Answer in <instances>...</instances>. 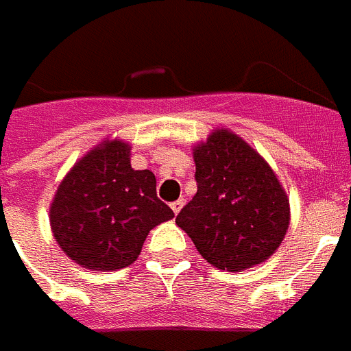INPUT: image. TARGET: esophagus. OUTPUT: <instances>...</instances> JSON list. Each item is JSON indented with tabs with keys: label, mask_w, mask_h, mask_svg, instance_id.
Segmentation results:
<instances>
[{
	"label": "esophagus",
	"mask_w": 351,
	"mask_h": 351,
	"mask_svg": "<svg viewBox=\"0 0 351 351\" xmlns=\"http://www.w3.org/2000/svg\"><path fill=\"white\" fill-rule=\"evenodd\" d=\"M183 206H185V200H183V198H180V200H176V202H171V211H173V213L178 215V213H180L181 208H183Z\"/></svg>",
	"instance_id": "esophagus-1"
}]
</instances>
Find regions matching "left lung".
I'll return each mask as SVG.
<instances>
[{"label": "left lung", "mask_w": 351, "mask_h": 351, "mask_svg": "<svg viewBox=\"0 0 351 351\" xmlns=\"http://www.w3.org/2000/svg\"><path fill=\"white\" fill-rule=\"evenodd\" d=\"M195 198L178 227L211 267L243 272L274 255L287 234L289 198L263 156L228 128L193 147Z\"/></svg>", "instance_id": "left-lung-1"}]
</instances>
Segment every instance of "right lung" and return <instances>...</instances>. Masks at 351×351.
I'll return each instance as SVG.
<instances>
[{"label": "right lung", "instance_id": "obj_1", "mask_svg": "<svg viewBox=\"0 0 351 351\" xmlns=\"http://www.w3.org/2000/svg\"><path fill=\"white\" fill-rule=\"evenodd\" d=\"M130 143L106 138L81 156L49 208L54 240L69 259L96 272L132 265L149 230L173 217L156 198L151 170H134Z\"/></svg>", "mask_w": 351, "mask_h": 351}]
</instances>
